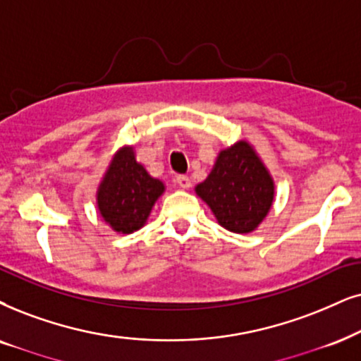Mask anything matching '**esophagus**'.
<instances>
[{"label": "esophagus", "mask_w": 361, "mask_h": 361, "mask_svg": "<svg viewBox=\"0 0 361 361\" xmlns=\"http://www.w3.org/2000/svg\"><path fill=\"white\" fill-rule=\"evenodd\" d=\"M176 185L180 186V188L188 190L190 186H191V180H190V176H186V175H180V176H176Z\"/></svg>", "instance_id": "esophagus-1"}]
</instances>
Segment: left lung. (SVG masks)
<instances>
[{
	"mask_svg": "<svg viewBox=\"0 0 361 361\" xmlns=\"http://www.w3.org/2000/svg\"><path fill=\"white\" fill-rule=\"evenodd\" d=\"M195 191L223 228L250 233L270 212L275 183L252 145L238 141L221 149L212 173Z\"/></svg>",
	"mask_w": 361,
	"mask_h": 361,
	"instance_id": "8db88e82",
	"label": "left lung"
}]
</instances>
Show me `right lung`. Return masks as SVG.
<instances>
[{
  "label": "right lung",
  "instance_id": "right-lung-1",
  "mask_svg": "<svg viewBox=\"0 0 361 361\" xmlns=\"http://www.w3.org/2000/svg\"><path fill=\"white\" fill-rule=\"evenodd\" d=\"M163 191V181L149 176L136 161L133 148L125 147L113 157L98 186V212L116 233H133L147 223Z\"/></svg>",
  "mask_w": 361,
  "mask_h": 361
}]
</instances>
